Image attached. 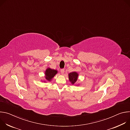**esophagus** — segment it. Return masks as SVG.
<instances>
[{"mask_svg": "<svg viewBox=\"0 0 130 130\" xmlns=\"http://www.w3.org/2000/svg\"><path fill=\"white\" fill-rule=\"evenodd\" d=\"M64 71H65V70L64 69H62L61 70V73L62 75H63L64 73Z\"/></svg>", "mask_w": 130, "mask_h": 130, "instance_id": "34e87169", "label": "esophagus"}]
</instances>
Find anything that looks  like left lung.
Here are the masks:
<instances>
[{"mask_svg": "<svg viewBox=\"0 0 130 130\" xmlns=\"http://www.w3.org/2000/svg\"><path fill=\"white\" fill-rule=\"evenodd\" d=\"M78 76L79 73L76 71H73L68 73L69 80L72 85L75 84L76 83V82L77 81L78 79ZM77 85H78L77 84Z\"/></svg>", "mask_w": 130, "mask_h": 130, "instance_id": "left-lung-1", "label": "left lung"}]
</instances>
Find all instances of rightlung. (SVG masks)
I'll return each mask as SVG.
<instances>
[{
	"instance_id": "obj_1",
	"label": "right lung",
	"mask_w": 130,
	"mask_h": 130,
	"mask_svg": "<svg viewBox=\"0 0 130 130\" xmlns=\"http://www.w3.org/2000/svg\"><path fill=\"white\" fill-rule=\"evenodd\" d=\"M58 73L57 70L53 69L50 68H47L45 71V80L43 81L44 82L51 81L52 79L54 78L55 75Z\"/></svg>"
}]
</instances>
